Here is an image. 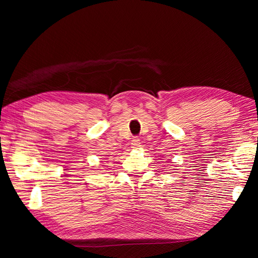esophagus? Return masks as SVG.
Here are the masks:
<instances>
[{
    "label": "esophagus",
    "instance_id": "1",
    "mask_svg": "<svg viewBox=\"0 0 258 258\" xmlns=\"http://www.w3.org/2000/svg\"><path fill=\"white\" fill-rule=\"evenodd\" d=\"M140 145H141V142H140V140L138 138H134L132 140V142H131V146H132L133 149H138Z\"/></svg>",
    "mask_w": 258,
    "mask_h": 258
}]
</instances>
